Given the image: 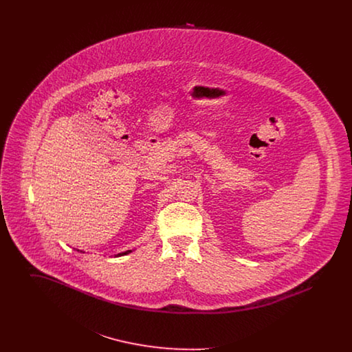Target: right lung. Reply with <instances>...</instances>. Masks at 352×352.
Returning <instances> with one entry per match:
<instances>
[{
	"mask_svg": "<svg viewBox=\"0 0 352 352\" xmlns=\"http://www.w3.org/2000/svg\"><path fill=\"white\" fill-rule=\"evenodd\" d=\"M132 251H126L124 252V253H120V254H118V256H122V254H128V253H131Z\"/></svg>",
	"mask_w": 352,
	"mask_h": 352,
	"instance_id": "add662e5",
	"label": "right lung"
}]
</instances>
